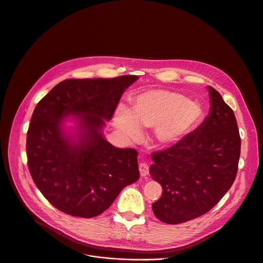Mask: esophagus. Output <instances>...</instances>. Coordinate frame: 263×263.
<instances>
[{
	"mask_svg": "<svg viewBox=\"0 0 263 263\" xmlns=\"http://www.w3.org/2000/svg\"><path fill=\"white\" fill-rule=\"evenodd\" d=\"M139 172L141 177H146L148 174V165L146 163L139 164Z\"/></svg>",
	"mask_w": 263,
	"mask_h": 263,
	"instance_id": "34e87169",
	"label": "esophagus"
}]
</instances>
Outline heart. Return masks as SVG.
<instances>
[{
    "label": "heart",
    "mask_w": 263,
    "mask_h": 263,
    "mask_svg": "<svg viewBox=\"0 0 263 263\" xmlns=\"http://www.w3.org/2000/svg\"><path fill=\"white\" fill-rule=\"evenodd\" d=\"M201 117V106L187 96L155 89L137 95L129 111L120 107L114 124L127 140L138 139L141 135L140 127L154 128L158 142L172 145L185 138L198 125Z\"/></svg>",
    "instance_id": "b5f03b06"
}]
</instances>
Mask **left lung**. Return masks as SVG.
Listing matches in <instances>:
<instances>
[{"label":"left lung","mask_w":263,"mask_h":263,"mask_svg":"<svg viewBox=\"0 0 263 263\" xmlns=\"http://www.w3.org/2000/svg\"><path fill=\"white\" fill-rule=\"evenodd\" d=\"M210 112L178 143L152 154L153 180L163 192L152 204L155 216L180 224L212 210L232 186L238 167L240 137L233 110L212 86Z\"/></svg>","instance_id":"1"}]
</instances>
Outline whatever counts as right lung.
Instances as JSON below:
<instances>
[{
    "mask_svg": "<svg viewBox=\"0 0 263 263\" xmlns=\"http://www.w3.org/2000/svg\"><path fill=\"white\" fill-rule=\"evenodd\" d=\"M137 79H66L35 107L27 137L28 166L55 209L74 217H96L139 179L137 151L116 147L102 133L123 93ZM68 117L76 120L74 134L63 128Z\"/></svg>",
    "mask_w": 263,
    "mask_h": 263,
    "instance_id": "1",
    "label": "right lung"
}]
</instances>
